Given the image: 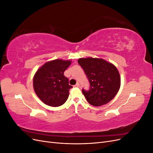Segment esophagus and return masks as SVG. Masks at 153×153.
Returning a JSON list of instances; mask_svg holds the SVG:
<instances>
[{
	"instance_id": "1",
	"label": "esophagus",
	"mask_w": 153,
	"mask_h": 153,
	"mask_svg": "<svg viewBox=\"0 0 153 153\" xmlns=\"http://www.w3.org/2000/svg\"><path fill=\"white\" fill-rule=\"evenodd\" d=\"M75 87H80V84H79V83H76V85H75Z\"/></svg>"
}]
</instances>
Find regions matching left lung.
<instances>
[{
	"instance_id": "obj_1",
	"label": "left lung",
	"mask_w": 153,
	"mask_h": 153,
	"mask_svg": "<svg viewBox=\"0 0 153 153\" xmlns=\"http://www.w3.org/2000/svg\"><path fill=\"white\" fill-rule=\"evenodd\" d=\"M78 62L90 84L89 90L82 89L88 103L99 106L110 102L121 85V78L116 67L102 59L82 58Z\"/></svg>"
}]
</instances>
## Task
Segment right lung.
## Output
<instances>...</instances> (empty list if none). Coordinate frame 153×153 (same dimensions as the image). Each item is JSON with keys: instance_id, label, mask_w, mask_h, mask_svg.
I'll list each match as a JSON object with an SVG mask.
<instances>
[{"instance_id": "1", "label": "right lung", "mask_w": 153, "mask_h": 153, "mask_svg": "<svg viewBox=\"0 0 153 153\" xmlns=\"http://www.w3.org/2000/svg\"><path fill=\"white\" fill-rule=\"evenodd\" d=\"M70 61L56 59L45 63L36 73L33 79L34 89L43 102L51 106H59L69 96L68 78L64 72L71 64Z\"/></svg>"}]
</instances>
